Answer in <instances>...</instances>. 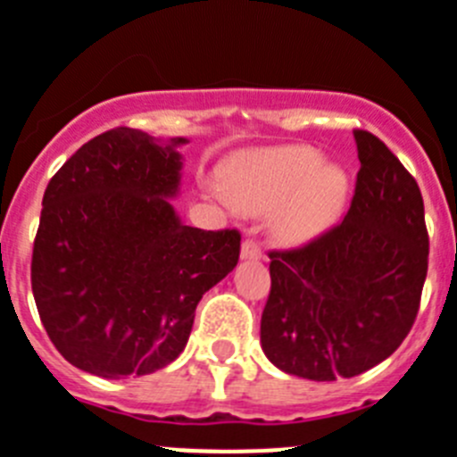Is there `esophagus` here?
<instances>
[{
    "mask_svg": "<svg viewBox=\"0 0 457 457\" xmlns=\"http://www.w3.org/2000/svg\"><path fill=\"white\" fill-rule=\"evenodd\" d=\"M241 256L243 259H261V256H263V250H261V245L254 238H245L241 245Z\"/></svg>",
    "mask_w": 457,
    "mask_h": 457,
    "instance_id": "1",
    "label": "esophagus"
}]
</instances>
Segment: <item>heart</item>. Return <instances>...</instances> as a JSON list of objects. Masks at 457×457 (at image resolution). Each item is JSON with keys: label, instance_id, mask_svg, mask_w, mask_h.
Here are the masks:
<instances>
[{"label": "heart", "instance_id": "obj_1", "mask_svg": "<svg viewBox=\"0 0 457 457\" xmlns=\"http://www.w3.org/2000/svg\"><path fill=\"white\" fill-rule=\"evenodd\" d=\"M346 192V174L321 165V154L310 147L277 149L229 171L232 201L245 212L278 207L274 232L290 243L308 241L335 223Z\"/></svg>", "mask_w": 457, "mask_h": 457}]
</instances>
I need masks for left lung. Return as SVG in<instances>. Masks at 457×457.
<instances>
[{"mask_svg":"<svg viewBox=\"0 0 457 457\" xmlns=\"http://www.w3.org/2000/svg\"><path fill=\"white\" fill-rule=\"evenodd\" d=\"M351 207L301 247L270 250L261 346L277 369L314 382L355 378L391 357L413 328L428 270L418 183L370 131Z\"/></svg>","mask_w":457,"mask_h":457,"instance_id":"left-lung-1","label":"left lung"}]
</instances>
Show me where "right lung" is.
Masks as SVG:
<instances>
[{"label":"right lung","mask_w":457,"mask_h":457,"mask_svg":"<svg viewBox=\"0 0 457 457\" xmlns=\"http://www.w3.org/2000/svg\"><path fill=\"white\" fill-rule=\"evenodd\" d=\"M116 127L48 180L30 286L53 346L97 378L149 375L187 346L198 301L241 254L238 229L180 223V154Z\"/></svg>","instance_id":"right-lung-1"}]
</instances>
